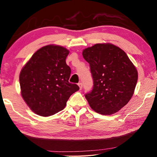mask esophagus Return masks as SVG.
<instances>
[{
	"label": "esophagus",
	"instance_id": "obj_1",
	"mask_svg": "<svg viewBox=\"0 0 157 157\" xmlns=\"http://www.w3.org/2000/svg\"><path fill=\"white\" fill-rule=\"evenodd\" d=\"M78 86H79V89H82V83H79L78 84Z\"/></svg>",
	"mask_w": 157,
	"mask_h": 157
}]
</instances>
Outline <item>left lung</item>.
Returning a JSON list of instances; mask_svg holds the SVG:
<instances>
[{
  "instance_id": "8db88e82",
  "label": "left lung",
  "mask_w": 157,
  "mask_h": 157,
  "mask_svg": "<svg viewBox=\"0 0 157 157\" xmlns=\"http://www.w3.org/2000/svg\"><path fill=\"white\" fill-rule=\"evenodd\" d=\"M89 63L94 89L85 95L93 110L111 115L131 100L138 80V71L125 52L110 43L96 44L82 51Z\"/></svg>"
}]
</instances>
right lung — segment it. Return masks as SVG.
Instances as JSON below:
<instances>
[{
  "label": "right lung",
  "instance_id": "1",
  "mask_svg": "<svg viewBox=\"0 0 157 157\" xmlns=\"http://www.w3.org/2000/svg\"><path fill=\"white\" fill-rule=\"evenodd\" d=\"M69 50L50 44L39 48L23 66L19 75L21 94L37 115L48 117L63 110L79 86L68 82L71 68L66 59Z\"/></svg>",
  "mask_w": 157,
  "mask_h": 157
}]
</instances>
